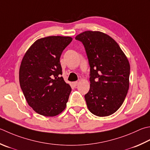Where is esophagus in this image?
I'll use <instances>...</instances> for the list:
<instances>
[{
	"label": "esophagus",
	"mask_w": 150,
	"mask_h": 150,
	"mask_svg": "<svg viewBox=\"0 0 150 150\" xmlns=\"http://www.w3.org/2000/svg\"><path fill=\"white\" fill-rule=\"evenodd\" d=\"M79 81H75V82H73V83L72 84H73V86H77V85L79 84Z\"/></svg>",
	"instance_id": "1"
}]
</instances>
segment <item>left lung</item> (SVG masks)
I'll list each match as a JSON object with an SVG mask.
<instances>
[{"label": "left lung", "instance_id": "left-lung-1", "mask_svg": "<svg viewBox=\"0 0 150 150\" xmlns=\"http://www.w3.org/2000/svg\"><path fill=\"white\" fill-rule=\"evenodd\" d=\"M75 39L84 45L90 67V90L84 96L88 108L96 116H110L122 106L129 87L127 58L103 32L84 31Z\"/></svg>", "mask_w": 150, "mask_h": 150}]
</instances>
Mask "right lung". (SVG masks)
<instances>
[{
	"label": "right lung",
	"mask_w": 150,
	"mask_h": 150,
	"mask_svg": "<svg viewBox=\"0 0 150 150\" xmlns=\"http://www.w3.org/2000/svg\"><path fill=\"white\" fill-rule=\"evenodd\" d=\"M72 40L60 36L40 38L23 58L19 68L21 88L29 106L40 115L53 117L66 107L71 88L61 77L60 58Z\"/></svg>",
	"instance_id": "right-lung-1"
}]
</instances>
